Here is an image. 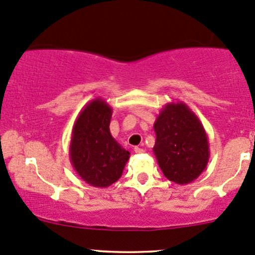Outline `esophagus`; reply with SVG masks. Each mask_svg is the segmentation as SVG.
<instances>
[{
    "label": "esophagus",
    "instance_id": "1",
    "mask_svg": "<svg viewBox=\"0 0 255 255\" xmlns=\"http://www.w3.org/2000/svg\"><path fill=\"white\" fill-rule=\"evenodd\" d=\"M133 150H135V153H137V154H141V153L144 152L143 148H141V147H135Z\"/></svg>",
    "mask_w": 255,
    "mask_h": 255
}]
</instances>
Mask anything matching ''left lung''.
Listing matches in <instances>:
<instances>
[{
	"instance_id": "8db88e82",
	"label": "left lung",
	"mask_w": 255,
	"mask_h": 255,
	"mask_svg": "<svg viewBox=\"0 0 255 255\" xmlns=\"http://www.w3.org/2000/svg\"><path fill=\"white\" fill-rule=\"evenodd\" d=\"M153 153L164 176L177 185L194 181L209 160V142L203 124L183 102L161 108L154 125Z\"/></svg>"
}]
</instances>
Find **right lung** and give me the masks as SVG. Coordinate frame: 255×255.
I'll list each match as a JSON object with an SVG mask.
<instances>
[{"mask_svg":"<svg viewBox=\"0 0 255 255\" xmlns=\"http://www.w3.org/2000/svg\"><path fill=\"white\" fill-rule=\"evenodd\" d=\"M112 107L101 97L84 107L72 130L69 157L79 176L94 187H108L122 176L130 152L112 136Z\"/></svg>","mask_w":255,"mask_h":255,"instance_id":"right-lung-1","label":"right lung"}]
</instances>
